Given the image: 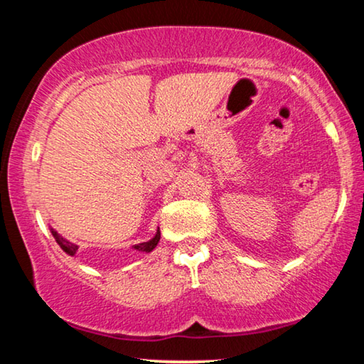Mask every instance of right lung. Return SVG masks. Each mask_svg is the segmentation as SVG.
Instances as JSON below:
<instances>
[{
	"label": "right lung",
	"instance_id": "right-lung-1",
	"mask_svg": "<svg viewBox=\"0 0 364 364\" xmlns=\"http://www.w3.org/2000/svg\"><path fill=\"white\" fill-rule=\"evenodd\" d=\"M51 232H53L54 239H56V242L60 245V249H63V250L65 252V254H69V255H75V252L78 250V245L69 242V241H67V239H64L63 236H59V234H58L56 231H54V230H51ZM159 241H160V231H157V234L151 239V241L143 242V244H138V245H134V249H136V250H141V252H151V250H152L154 247H156V245L159 244Z\"/></svg>",
	"mask_w": 364,
	"mask_h": 364
}]
</instances>
